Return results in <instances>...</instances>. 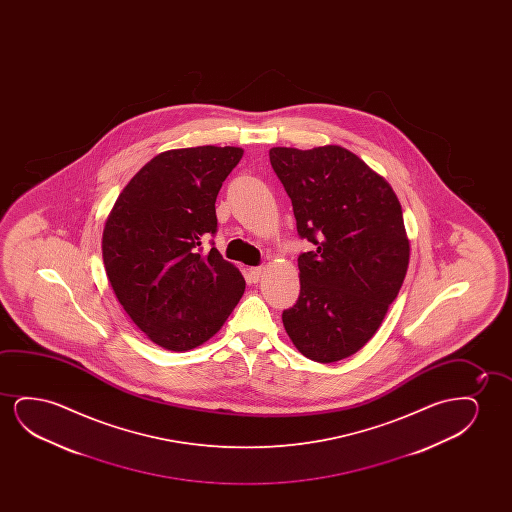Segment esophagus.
I'll list each match as a JSON object with an SVG mask.
<instances>
[{"label":"esophagus","instance_id":"esophagus-1","mask_svg":"<svg viewBox=\"0 0 512 512\" xmlns=\"http://www.w3.org/2000/svg\"><path fill=\"white\" fill-rule=\"evenodd\" d=\"M262 273H264V267H250L248 269V278H250L252 283H259Z\"/></svg>","mask_w":512,"mask_h":512}]
</instances>
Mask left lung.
I'll use <instances>...</instances> for the list:
<instances>
[{
  "mask_svg": "<svg viewBox=\"0 0 512 512\" xmlns=\"http://www.w3.org/2000/svg\"><path fill=\"white\" fill-rule=\"evenodd\" d=\"M294 206L297 232L316 246L299 255L301 294L283 325L304 357H351L378 332L409 266V239L390 183L339 147L269 150Z\"/></svg>",
  "mask_w": 512,
  "mask_h": 512,
  "instance_id": "8db88e82",
  "label": "left lung"
}]
</instances>
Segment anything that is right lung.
Masks as SVG:
<instances>
[{
    "mask_svg": "<svg viewBox=\"0 0 512 512\" xmlns=\"http://www.w3.org/2000/svg\"><path fill=\"white\" fill-rule=\"evenodd\" d=\"M243 148H176L131 178L103 229L106 276L127 316L164 350L187 351L222 329L245 278L217 248L218 190Z\"/></svg>",
    "mask_w": 512,
    "mask_h": 512,
    "instance_id": "obj_1",
    "label": "right lung"
}]
</instances>
